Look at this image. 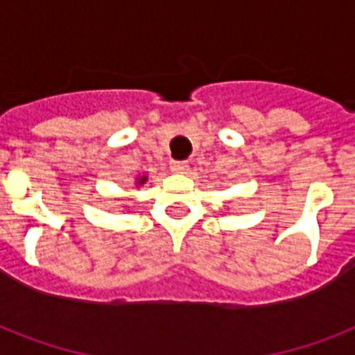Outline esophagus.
Segmentation results:
<instances>
[{
  "label": "esophagus",
  "mask_w": 355,
  "mask_h": 355,
  "mask_svg": "<svg viewBox=\"0 0 355 355\" xmlns=\"http://www.w3.org/2000/svg\"><path fill=\"white\" fill-rule=\"evenodd\" d=\"M171 171H175V173L188 171V162H184V160H173V162H171Z\"/></svg>",
  "instance_id": "esophagus-1"
}]
</instances>
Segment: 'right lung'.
<instances>
[{"label":"right lung","mask_w":355,"mask_h":355,"mask_svg":"<svg viewBox=\"0 0 355 355\" xmlns=\"http://www.w3.org/2000/svg\"><path fill=\"white\" fill-rule=\"evenodd\" d=\"M145 182V177L144 178H141V180H139V184H144Z\"/></svg>","instance_id":"right-lung-1"}]
</instances>
